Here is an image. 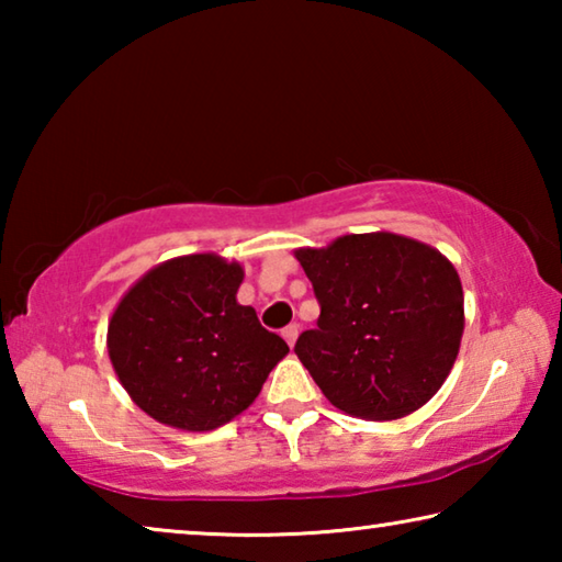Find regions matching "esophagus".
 <instances>
[{
  "label": "esophagus",
  "mask_w": 562,
  "mask_h": 562,
  "mask_svg": "<svg viewBox=\"0 0 562 562\" xmlns=\"http://www.w3.org/2000/svg\"><path fill=\"white\" fill-rule=\"evenodd\" d=\"M297 335H300V327L297 325H288L282 329V337H284V341H288L290 347H294V341H297Z\"/></svg>",
  "instance_id": "1"
}]
</instances>
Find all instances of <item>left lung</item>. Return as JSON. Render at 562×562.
<instances>
[{
	"label": "left lung",
	"instance_id": "left-lung-1",
	"mask_svg": "<svg viewBox=\"0 0 562 562\" xmlns=\"http://www.w3.org/2000/svg\"><path fill=\"white\" fill-rule=\"evenodd\" d=\"M319 302L294 355L331 404L367 422L422 408L463 335L459 272L431 245L394 233L341 235L294 252Z\"/></svg>",
	"mask_w": 562,
	"mask_h": 562
}]
</instances>
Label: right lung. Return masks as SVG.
<instances>
[{
	"instance_id": "obj_1",
	"label": "right lung",
	"mask_w": 562,
	"mask_h": 562,
	"mask_svg": "<svg viewBox=\"0 0 562 562\" xmlns=\"http://www.w3.org/2000/svg\"><path fill=\"white\" fill-rule=\"evenodd\" d=\"M240 262L183 255L148 270L109 322V357L136 406L183 431H213L258 398L288 355L252 307L237 302Z\"/></svg>"
}]
</instances>
